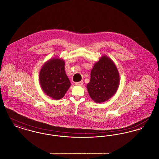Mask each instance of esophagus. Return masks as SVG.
I'll return each mask as SVG.
<instances>
[{
	"label": "esophagus",
	"instance_id": "34e87169",
	"mask_svg": "<svg viewBox=\"0 0 159 159\" xmlns=\"http://www.w3.org/2000/svg\"><path fill=\"white\" fill-rule=\"evenodd\" d=\"M75 84L77 86H82L83 84V81H80L79 82H76Z\"/></svg>",
	"mask_w": 159,
	"mask_h": 159
}]
</instances>
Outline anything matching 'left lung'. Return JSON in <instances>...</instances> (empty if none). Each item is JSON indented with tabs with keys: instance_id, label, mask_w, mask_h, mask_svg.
Masks as SVG:
<instances>
[{
	"instance_id": "obj_1",
	"label": "left lung",
	"mask_w": 159,
	"mask_h": 159,
	"mask_svg": "<svg viewBox=\"0 0 159 159\" xmlns=\"http://www.w3.org/2000/svg\"><path fill=\"white\" fill-rule=\"evenodd\" d=\"M119 82V71L113 61L103 55L91 70L87 89L92 100L101 103L111 98L116 93Z\"/></svg>"
}]
</instances>
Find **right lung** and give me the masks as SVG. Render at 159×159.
Here are the masks:
<instances>
[{
    "label": "right lung",
    "mask_w": 159,
    "mask_h": 159,
    "mask_svg": "<svg viewBox=\"0 0 159 159\" xmlns=\"http://www.w3.org/2000/svg\"><path fill=\"white\" fill-rule=\"evenodd\" d=\"M39 82L47 95L57 100L63 98L71 86L64 61L53 58L46 61L40 71Z\"/></svg>",
    "instance_id": "right-lung-1"
}]
</instances>
